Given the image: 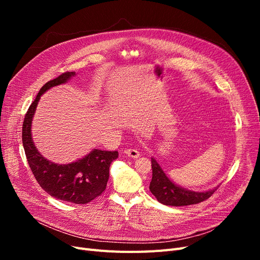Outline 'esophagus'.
I'll use <instances>...</instances> for the list:
<instances>
[{"label":"esophagus","mask_w":260,"mask_h":260,"mask_svg":"<svg viewBox=\"0 0 260 260\" xmlns=\"http://www.w3.org/2000/svg\"><path fill=\"white\" fill-rule=\"evenodd\" d=\"M124 154L127 155V156H129V157H131V158H138V157L140 156V152L137 151V149H135V148L125 149Z\"/></svg>","instance_id":"1"}]
</instances>
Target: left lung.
I'll list each match as a JSON object with an SVG mask.
<instances>
[{
  "instance_id": "1",
  "label": "left lung",
  "mask_w": 260,
  "mask_h": 260,
  "mask_svg": "<svg viewBox=\"0 0 260 260\" xmlns=\"http://www.w3.org/2000/svg\"><path fill=\"white\" fill-rule=\"evenodd\" d=\"M153 177L149 183V191L159 203L169 206H187L194 205L208 200L214 194L216 188L206 192H194L176 185L166 176L161 167L152 158Z\"/></svg>"
}]
</instances>
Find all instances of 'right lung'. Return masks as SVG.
Returning a JSON list of instances; mask_svg holds the SVG:
<instances>
[{
	"label": "right lung",
	"instance_id": "obj_1",
	"mask_svg": "<svg viewBox=\"0 0 260 260\" xmlns=\"http://www.w3.org/2000/svg\"><path fill=\"white\" fill-rule=\"evenodd\" d=\"M75 76L66 72L46 82L28 108L22 123V145L31 171L43 190L53 198L74 204H88L105 191L109 178V167L118 157L117 151L93 149L83 158L72 164H54L39 153L31 137V123L38 102L52 86L65 83Z\"/></svg>",
	"mask_w": 260,
	"mask_h": 260
}]
</instances>
